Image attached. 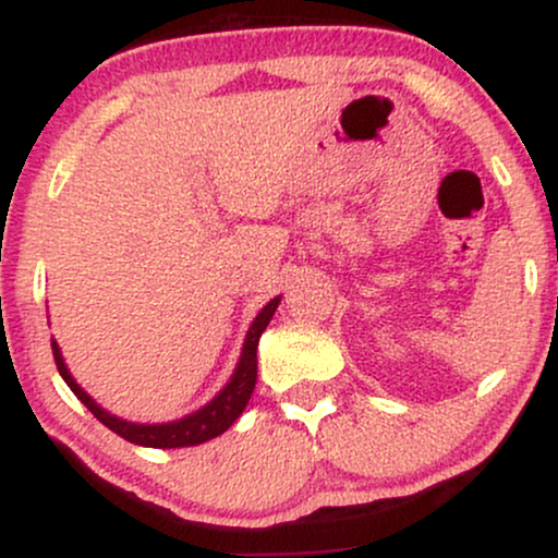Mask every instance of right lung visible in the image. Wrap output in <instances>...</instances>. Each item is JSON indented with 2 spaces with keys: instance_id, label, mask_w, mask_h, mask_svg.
I'll list each match as a JSON object with an SVG mask.
<instances>
[{
  "instance_id": "add662e5",
  "label": "right lung",
  "mask_w": 558,
  "mask_h": 558,
  "mask_svg": "<svg viewBox=\"0 0 558 558\" xmlns=\"http://www.w3.org/2000/svg\"><path fill=\"white\" fill-rule=\"evenodd\" d=\"M280 296H275L270 304L262 306V312L254 317L252 328L246 332V341H243L241 349V360L239 367H235L233 377L228 380V386L215 396L207 407H202L198 412L189 414V417L175 420V422H165V425H138V422H128L114 417V414L105 412V409L96 403L92 396L83 390L78 383L73 380L70 369L65 367V360L60 354V345L52 338V354L57 362V369H60L62 380L68 383L70 390L78 396L83 407L94 414L96 420L101 422L105 427H110L112 433H118L120 438L131 440L136 446H149V448H183V446H198V444H207V440L217 438L233 425L235 420L241 417V412L246 409L248 399H252L254 386H257V343L259 336L265 332L267 325L278 310Z\"/></svg>"
}]
</instances>
